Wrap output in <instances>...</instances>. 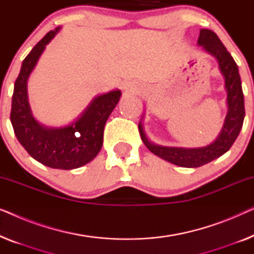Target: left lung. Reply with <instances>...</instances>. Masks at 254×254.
I'll return each instance as SVG.
<instances>
[{
  "label": "left lung",
  "instance_id": "obj_1",
  "mask_svg": "<svg viewBox=\"0 0 254 254\" xmlns=\"http://www.w3.org/2000/svg\"><path fill=\"white\" fill-rule=\"evenodd\" d=\"M197 44L217 59L220 69L225 78L229 111L225 118L223 129L218 135L216 141L207 147L197 149L161 147V145L150 143L145 137L142 125H138V131H140L142 141L152 154L183 168H199L225 154L237 138L245 117L244 95H243L241 76L238 72L237 64L232 59L231 54L222 44L217 34L211 30L201 29Z\"/></svg>",
  "mask_w": 254,
  "mask_h": 254
}]
</instances>
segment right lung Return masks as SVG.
<instances>
[{"mask_svg": "<svg viewBox=\"0 0 254 254\" xmlns=\"http://www.w3.org/2000/svg\"><path fill=\"white\" fill-rule=\"evenodd\" d=\"M60 27L50 31L24 59L15 82L11 120L17 140L31 157L53 169L71 170L85 165L98 155L107 118L119 102V90L98 96L74 124L62 128H45L34 120L27 102L26 82L45 46Z\"/></svg>", "mask_w": 254, "mask_h": 254, "instance_id": "1", "label": "right lung"}]
</instances>
